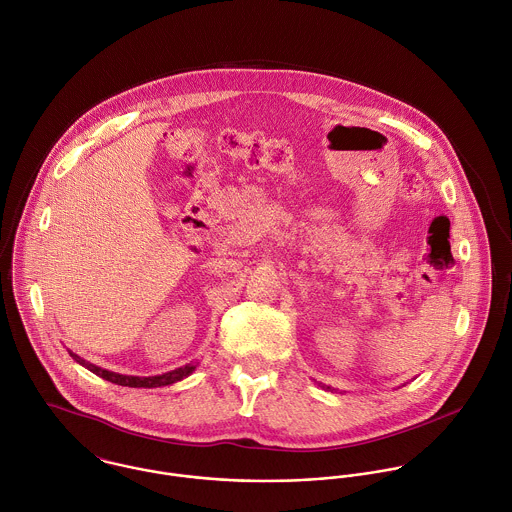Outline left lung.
I'll list each match as a JSON object with an SVG mask.
<instances>
[{
  "instance_id": "obj_1",
  "label": "left lung",
  "mask_w": 512,
  "mask_h": 512,
  "mask_svg": "<svg viewBox=\"0 0 512 512\" xmlns=\"http://www.w3.org/2000/svg\"><path fill=\"white\" fill-rule=\"evenodd\" d=\"M322 388H326V390H330V386H322Z\"/></svg>"
}]
</instances>
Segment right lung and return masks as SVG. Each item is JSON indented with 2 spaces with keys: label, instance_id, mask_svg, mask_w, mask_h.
Listing matches in <instances>:
<instances>
[{
  "label": "right lung",
  "instance_id": "right-lung-1",
  "mask_svg": "<svg viewBox=\"0 0 512 512\" xmlns=\"http://www.w3.org/2000/svg\"><path fill=\"white\" fill-rule=\"evenodd\" d=\"M69 354L73 356L75 362H79L81 366H85V368L91 370L93 374L101 376L103 380H108V382L118 384V386H128V388H160V386H170V384H174V382H180V380L188 378V376L196 370V366H198V364L192 362V364H186V366H182V368H176V370L166 372V374H160V376L140 378V376H124V374L108 372V370H104V368H99V366H95V364L83 360L81 356H77V354H73V352H69Z\"/></svg>",
  "mask_w": 512,
  "mask_h": 512
}]
</instances>
